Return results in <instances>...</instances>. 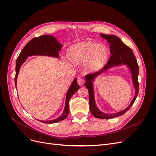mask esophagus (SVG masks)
<instances>
[{
    "label": "esophagus",
    "instance_id": "esophagus-1",
    "mask_svg": "<svg viewBox=\"0 0 156 156\" xmlns=\"http://www.w3.org/2000/svg\"><path fill=\"white\" fill-rule=\"evenodd\" d=\"M78 83L79 85L82 86L84 84V80L82 77H79L78 78Z\"/></svg>",
    "mask_w": 156,
    "mask_h": 156
}]
</instances>
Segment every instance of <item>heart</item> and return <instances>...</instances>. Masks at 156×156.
<instances>
[{"label": "heart", "instance_id": "1", "mask_svg": "<svg viewBox=\"0 0 156 156\" xmlns=\"http://www.w3.org/2000/svg\"><path fill=\"white\" fill-rule=\"evenodd\" d=\"M68 54L72 62L74 64L85 63L87 69L90 71L101 69L108 58V50L105 46L87 41L73 45Z\"/></svg>", "mask_w": 156, "mask_h": 156}]
</instances>
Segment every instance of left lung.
<instances>
[{"mask_svg": "<svg viewBox=\"0 0 156 156\" xmlns=\"http://www.w3.org/2000/svg\"><path fill=\"white\" fill-rule=\"evenodd\" d=\"M100 36L105 38L107 41L110 43V53L112 55L106 65L98 72L92 74H88L85 76L86 82L84 85L89 90V105L90 110L93 115L99 119H108L115 117H117L122 115L127 112L133 105L136 100L139 92V83L138 80L139 67L137 63V60L135 58L133 50L125 44L121 39L117 36L114 35H106L104 34H101ZM122 64L127 65L131 69L133 79V83L135 88V96L132 100L131 104L125 110L116 114H107L101 112L97 108L94 103V99L93 96V88L92 82L97 76L113 66H116Z\"/></svg>", "mask_w": 156, "mask_h": 156, "instance_id": "left-lung-1", "label": "left lung"}]
</instances>
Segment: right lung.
<instances>
[{
	"mask_svg": "<svg viewBox=\"0 0 156 156\" xmlns=\"http://www.w3.org/2000/svg\"><path fill=\"white\" fill-rule=\"evenodd\" d=\"M62 44H60L57 39L51 35H43L37 37L33 38L27 44L22 51L20 52L16 61V75L15 83L16 87V80L19 73L20 67L25 61L29 56L32 55H46L53 57H59L58 51L61 50ZM80 89V86L77 83V79H74L67 90L66 99V105L64 112L56 119L52 120H40L45 124L56 123L65 119L69 113V101L73 95Z\"/></svg>",
	"mask_w": 156,
	"mask_h": 156,
	"instance_id": "right-lung-1",
	"label": "right lung"
}]
</instances>
